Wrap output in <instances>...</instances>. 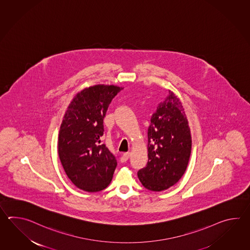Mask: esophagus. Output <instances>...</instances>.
<instances>
[{
    "instance_id": "1",
    "label": "esophagus",
    "mask_w": 250,
    "mask_h": 250,
    "mask_svg": "<svg viewBox=\"0 0 250 250\" xmlns=\"http://www.w3.org/2000/svg\"><path fill=\"white\" fill-rule=\"evenodd\" d=\"M129 157H130V153H125V154H123V155H122L121 162H122V163H126L127 160L129 159Z\"/></svg>"
}]
</instances>
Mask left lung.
<instances>
[{"instance_id": "left-lung-1", "label": "left lung", "mask_w": 250, "mask_h": 250, "mask_svg": "<svg viewBox=\"0 0 250 250\" xmlns=\"http://www.w3.org/2000/svg\"><path fill=\"white\" fill-rule=\"evenodd\" d=\"M147 138L148 162L138 170V179L146 189L163 191L180 181L191 153L186 114L171 91L153 113Z\"/></svg>"}]
</instances>
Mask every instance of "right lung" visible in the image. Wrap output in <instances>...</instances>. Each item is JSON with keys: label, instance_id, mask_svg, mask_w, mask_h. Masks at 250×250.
<instances>
[{"label": "right lung", "instance_id": "add662e5", "mask_svg": "<svg viewBox=\"0 0 250 250\" xmlns=\"http://www.w3.org/2000/svg\"><path fill=\"white\" fill-rule=\"evenodd\" d=\"M122 87L96 85L73 98L59 132L61 163L75 186L98 192L111 183L117 166L116 157L102 143L104 119L112 99Z\"/></svg>", "mask_w": 250, "mask_h": 250}]
</instances>
